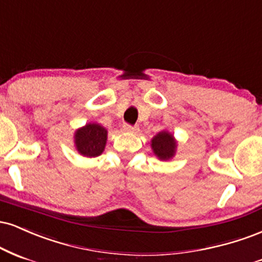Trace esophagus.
Masks as SVG:
<instances>
[{"mask_svg": "<svg viewBox=\"0 0 262 262\" xmlns=\"http://www.w3.org/2000/svg\"><path fill=\"white\" fill-rule=\"evenodd\" d=\"M124 130L127 131V132H137L138 127H137V126H134V125H130V124H125L124 125Z\"/></svg>", "mask_w": 262, "mask_h": 262, "instance_id": "esophagus-1", "label": "esophagus"}]
</instances>
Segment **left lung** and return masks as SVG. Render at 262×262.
I'll return each mask as SVG.
<instances>
[{
  "label": "left lung",
  "instance_id": "obj_1",
  "mask_svg": "<svg viewBox=\"0 0 262 262\" xmlns=\"http://www.w3.org/2000/svg\"><path fill=\"white\" fill-rule=\"evenodd\" d=\"M152 148L157 157L161 159H170L174 156L175 148H177V142L174 137L169 132L162 131L152 140Z\"/></svg>",
  "mask_w": 262,
  "mask_h": 262
}]
</instances>
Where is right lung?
<instances>
[{
    "mask_svg": "<svg viewBox=\"0 0 262 262\" xmlns=\"http://www.w3.org/2000/svg\"><path fill=\"white\" fill-rule=\"evenodd\" d=\"M107 132L103 126L88 124L76 132L75 142L78 152L85 157H98L103 153Z\"/></svg>",
    "mask_w": 262,
    "mask_h": 262,
    "instance_id": "1",
    "label": "right lung"
}]
</instances>
